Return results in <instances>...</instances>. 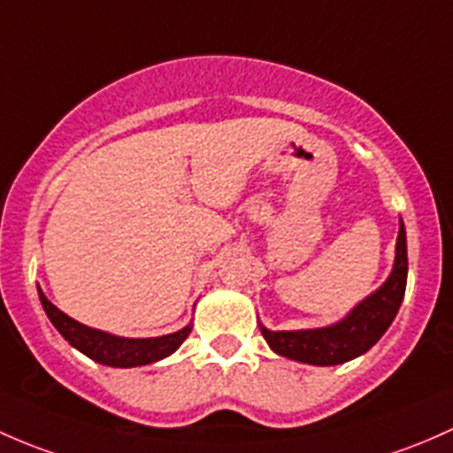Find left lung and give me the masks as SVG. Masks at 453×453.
<instances>
[{
	"mask_svg": "<svg viewBox=\"0 0 453 453\" xmlns=\"http://www.w3.org/2000/svg\"><path fill=\"white\" fill-rule=\"evenodd\" d=\"M390 277L380 290L357 303L340 323L320 329L270 331L259 325L261 335L274 353L314 366H334L366 353L397 316L408 281V246L403 220L399 222L397 250Z\"/></svg>",
	"mask_w": 453,
	"mask_h": 453,
	"instance_id": "left-lung-1",
	"label": "left lung"
}]
</instances>
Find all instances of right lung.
I'll return each mask as SVG.
<instances>
[{
    "mask_svg": "<svg viewBox=\"0 0 453 453\" xmlns=\"http://www.w3.org/2000/svg\"><path fill=\"white\" fill-rule=\"evenodd\" d=\"M39 298L41 305H43L45 314L52 320V325L58 329V334L72 344L73 349H78L81 353H85L87 357H91L93 362L104 366H115V368H133V366H146L152 362L163 360V357L172 356L180 344L185 342V338L192 331V325L183 327L174 334L158 335V338H119V335L106 334V331L91 329L87 325L78 323V320L69 319L65 311H60L54 303L48 301V296L43 295L39 286Z\"/></svg>",
    "mask_w": 453,
    "mask_h": 453,
    "instance_id": "obj_1",
    "label": "right lung"
}]
</instances>
